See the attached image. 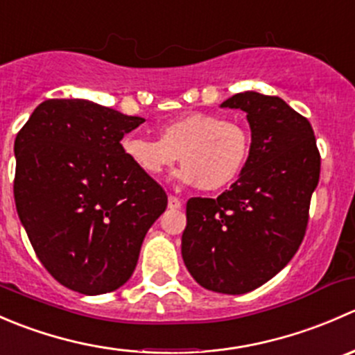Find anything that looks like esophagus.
<instances>
[{"label":"esophagus","instance_id":"34e87169","mask_svg":"<svg viewBox=\"0 0 355 355\" xmlns=\"http://www.w3.org/2000/svg\"><path fill=\"white\" fill-rule=\"evenodd\" d=\"M168 207H170V209H173V211L180 209L182 200L178 198H175V196H170V198H168Z\"/></svg>","mask_w":355,"mask_h":355}]
</instances>
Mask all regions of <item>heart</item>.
I'll return each mask as SVG.
<instances>
[{"mask_svg": "<svg viewBox=\"0 0 355 355\" xmlns=\"http://www.w3.org/2000/svg\"><path fill=\"white\" fill-rule=\"evenodd\" d=\"M125 157L146 177H159L180 156L173 173L182 184L220 191L237 180L250 153L249 132L241 123L209 113L180 114L159 127V139L125 135Z\"/></svg>", "mask_w": 355, "mask_h": 355, "instance_id": "heart-1", "label": "heart"}]
</instances>
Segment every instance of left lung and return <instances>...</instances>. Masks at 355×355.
Returning <instances> with one entry per match:
<instances>
[{
  "instance_id": "8db88e82",
  "label": "left lung",
  "mask_w": 355,
  "mask_h": 355,
  "mask_svg": "<svg viewBox=\"0 0 355 355\" xmlns=\"http://www.w3.org/2000/svg\"><path fill=\"white\" fill-rule=\"evenodd\" d=\"M221 108L247 113L249 159L230 191L187 200L182 257L200 287L241 295L271 280L299 249L321 157L307 118L277 96L241 92Z\"/></svg>"
}]
</instances>
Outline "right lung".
<instances>
[{"label":"right lung","instance_id":"1","mask_svg":"<svg viewBox=\"0 0 355 355\" xmlns=\"http://www.w3.org/2000/svg\"><path fill=\"white\" fill-rule=\"evenodd\" d=\"M144 121L87 99H48L17 134V213L42 266L67 288H120L166 209L161 185L121 153L123 135Z\"/></svg>","mask_w":355,"mask_h":355}]
</instances>
